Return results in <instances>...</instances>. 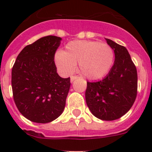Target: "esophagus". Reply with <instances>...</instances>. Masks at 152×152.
Returning <instances> with one entry per match:
<instances>
[{
	"instance_id": "obj_1",
	"label": "esophagus",
	"mask_w": 152,
	"mask_h": 152,
	"mask_svg": "<svg viewBox=\"0 0 152 152\" xmlns=\"http://www.w3.org/2000/svg\"><path fill=\"white\" fill-rule=\"evenodd\" d=\"M77 78H78V77H77V76H72V77H71V82H73L74 80H76V79H77Z\"/></svg>"
}]
</instances>
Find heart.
<instances>
[{
    "mask_svg": "<svg viewBox=\"0 0 152 152\" xmlns=\"http://www.w3.org/2000/svg\"><path fill=\"white\" fill-rule=\"evenodd\" d=\"M57 68L64 75H70L78 64L83 77L96 80L104 77L114 61V51L107 43L88 40H75L67 44L64 52L55 56Z\"/></svg>",
    "mask_w": 152,
    "mask_h": 152,
    "instance_id": "b5f03b06",
    "label": "heart"
}]
</instances>
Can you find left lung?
<instances>
[{
    "label": "left lung",
    "mask_w": 152,
    "mask_h": 152,
    "mask_svg": "<svg viewBox=\"0 0 152 152\" xmlns=\"http://www.w3.org/2000/svg\"><path fill=\"white\" fill-rule=\"evenodd\" d=\"M115 54L108 75L97 82H87L86 103L98 119L112 121L122 117L133 105L137 96V70L126 47L106 39Z\"/></svg>",
    "instance_id": "obj_1"
}]
</instances>
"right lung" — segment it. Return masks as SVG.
Segmentation results:
<instances>
[{
  "label": "right lung",
  "mask_w": 152,
  "mask_h": 152,
  "mask_svg": "<svg viewBox=\"0 0 152 152\" xmlns=\"http://www.w3.org/2000/svg\"><path fill=\"white\" fill-rule=\"evenodd\" d=\"M61 38L47 36L26 45L12 68L13 100L24 117L37 123L57 119L64 111L70 77L58 75L54 61Z\"/></svg>",
  "instance_id": "add662e5"
}]
</instances>
